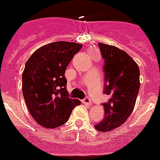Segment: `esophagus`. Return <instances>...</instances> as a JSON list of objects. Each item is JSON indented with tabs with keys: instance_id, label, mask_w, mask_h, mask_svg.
Masks as SVG:
<instances>
[{
	"instance_id": "esophagus-1",
	"label": "esophagus",
	"mask_w": 160,
	"mask_h": 160,
	"mask_svg": "<svg viewBox=\"0 0 160 160\" xmlns=\"http://www.w3.org/2000/svg\"><path fill=\"white\" fill-rule=\"evenodd\" d=\"M83 103H84V104H86V105H90L91 104H92V101H91V100H90V98L86 97L84 99V100H83Z\"/></svg>"
}]
</instances>
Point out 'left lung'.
Returning <instances> with one entry per match:
<instances>
[{
  "instance_id": "1",
  "label": "left lung",
  "mask_w": 160,
  "mask_h": 160,
  "mask_svg": "<svg viewBox=\"0 0 160 160\" xmlns=\"http://www.w3.org/2000/svg\"><path fill=\"white\" fill-rule=\"evenodd\" d=\"M98 45L105 59L104 93L109 100L103 104L105 117L95 128L108 132L121 126L134 110L140 86L139 68L125 51L114 46Z\"/></svg>"
}]
</instances>
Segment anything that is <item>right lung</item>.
Wrapping results in <instances>:
<instances>
[{"label":"right lung","mask_w":160,"mask_h":160,"mask_svg":"<svg viewBox=\"0 0 160 160\" xmlns=\"http://www.w3.org/2000/svg\"><path fill=\"white\" fill-rule=\"evenodd\" d=\"M81 44L56 41L37 49L26 61L22 74V93L31 116L41 126L54 129L67 121L80 105L70 99L65 72Z\"/></svg>","instance_id":"obj_1"}]
</instances>
